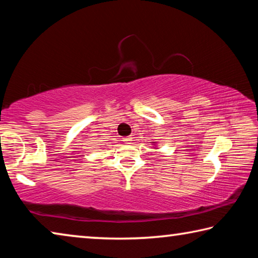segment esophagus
<instances>
[{
    "mask_svg": "<svg viewBox=\"0 0 258 258\" xmlns=\"http://www.w3.org/2000/svg\"><path fill=\"white\" fill-rule=\"evenodd\" d=\"M124 143H126V145H132V141H133V138L132 137H126L123 139Z\"/></svg>",
    "mask_w": 258,
    "mask_h": 258,
    "instance_id": "34e87169",
    "label": "esophagus"
}]
</instances>
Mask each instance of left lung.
<instances>
[{"label": "left lung", "mask_w": 258, "mask_h": 258, "mask_svg": "<svg viewBox=\"0 0 258 258\" xmlns=\"http://www.w3.org/2000/svg\"><path fill=\"white\" fill-rule=\"evenodd\" d=\"M150 143H151V145H154V146H152L154 148H156V147H157V146H156V143H157V142H150Z\"/></svg>", "instance_id": "8db88e82"}]
</instances>
